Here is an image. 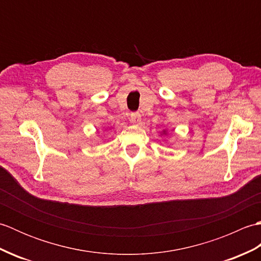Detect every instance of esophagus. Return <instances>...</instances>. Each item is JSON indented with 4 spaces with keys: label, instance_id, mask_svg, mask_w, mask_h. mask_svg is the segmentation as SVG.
<instances>
[{
    "label": "esophagus",
    "instance_id": "1",
    "mask_svg": "<svg viewBox=\"0 0 261 261\" xmlns=\"http://www.w3.org/2000/svg\"><path fill=\"white\" fill-rule=\"evenodd\" d=\"M130 121L135 124H139L141 121V114L139 112H134L130 114Z\"/></svg>",
    "mask_w": 261,
    "mask_h": 261
}]
</instances>
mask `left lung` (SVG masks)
Masks as SVG:
<instances>
[{"label": "left lung", "mask_w": 261, "mask_h": 261, "mask_svg": "<svg viewBox=\"0 0 261 261\" xmlns=\"http://www.w3.org/2000/svg\"><path fill=\"white\" fill-rule=\"evenodd\" d=\"M164 134H166V131H164Z\"/></svg>", "instance_id": "8db88e82"}]
</instances>
